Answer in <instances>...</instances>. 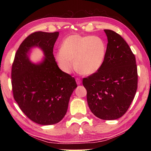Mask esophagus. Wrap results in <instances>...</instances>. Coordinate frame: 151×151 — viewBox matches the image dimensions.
Returning <instances> with one entry per match:
<instances>
[{
    "mask_svg": "<svg viewBox=\"0 0 151 151\" xmlns=\"http://www.w3.org/2000/svg\"><path fill=\"white\" fill-rule=\"evenodd\" d=\"M76 84H77V85H80L82 83V81L81 80L78 78H76Z\"/></svg>",
    "mask_w": 151,
    "mask_h": 151,
    "instance_id": "1",
    "label": "esophagus"
}]
</instances>
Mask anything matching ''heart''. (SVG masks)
<instances>
[{
    "instance_id": "1",
    "label": "heart",
    "mask_w": 151,
    "mask_h": 151,
    "mask_svg": "<svg viewBox=\"0 0 151 151\" xmlns=\"http://www.w3.org/2000/svg\"><path fill=\"white\" fill-rule=\"evenodd\" d=\"M106 50L105 43L101 37L74 34L63 41L56 60L64 73H70L75 67L80 73L91 75L101 67Z\"/></svg>"
}]
</instances>
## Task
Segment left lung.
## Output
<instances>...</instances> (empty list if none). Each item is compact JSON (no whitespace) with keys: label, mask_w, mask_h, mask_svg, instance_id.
Masks as SVG:
<instances>
[{"label":"left lung","mask_w":151,"mask_h":151,"mask_svg":"<svg viewBox=\"0 0 151 151\" xmlns=\"http://www.w3.org/2000/svg\"><path fill=\"white\" fill-rule=\"evenodd\" d=\"M108 44L103 63L97 73L83 79L91 112L103 120L123 116L137 88L135 56L119 34L104 30Z\"/></svg>","instance_id":"1"}]
</instances>
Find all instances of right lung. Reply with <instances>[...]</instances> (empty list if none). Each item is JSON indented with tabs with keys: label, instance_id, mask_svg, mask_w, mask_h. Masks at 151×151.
Instances as JSON below:
<instances>
[{
	"label": "right lung",
	"instance_id": "right-lung-1",
	"mask_svg": "<svg viewBox=\"0 0 151 151\" xmlns=\"http://www.w3.org/2000/svg\"><path fill=\"white\" fill-rule=\"evenodd\" d=\"M58 36V32L30 34L19 46L12 65L14 99L22 112L39 124H54L62 120L77 87L75 78L59 68L54 57L53 48ZM34 47L44 53V59L38 63L29 59Z\"/></svg>",
	"mask_w": 151,
	"mask_h": 151
}]
</instances>
